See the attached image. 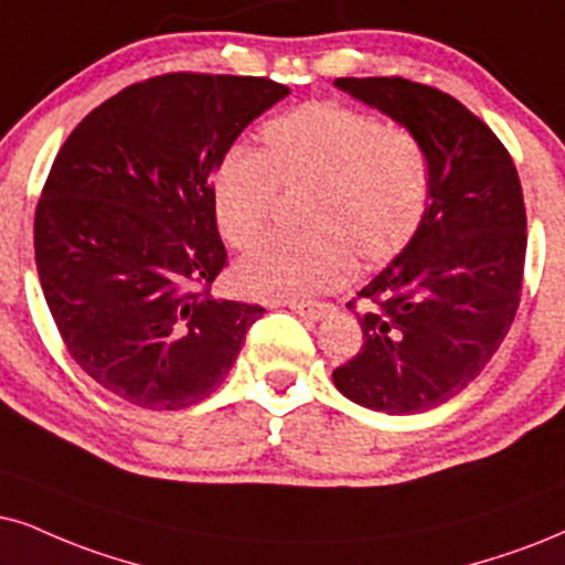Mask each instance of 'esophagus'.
I'll use <instances>...</instances> for the list:
<instances>
[{"label": "esophagus", "instance_id": "esophagus-1", "mask_svg": "<svg viewBox=\"0 0 565 565\" xmlns=\"http://www.w3.org/2000/svg\"><path fill=\"white\" fill-rule=\"evenodd\" d=\"M289 307L297 316H302L307 320H323L328 312H331V305L323 302H289Z\"/></svg>", "mask_w": 565, "mask_h": 565}]
</instances>
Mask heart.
Segmentation results:
<instances>
[{"mask_svg": "<svg viewBox=\"0 0 565 565\" xmlns=\"http://www.w3.org/2000/svg\"><path fill=\"white\" fill-rule=\"evenodd\" d=\"M302 192L299 237H274L234 268L242 295L297 302L339 289L360 266L394 260L423 226L430 161L419 138L335 102L305 104L234 148L213 177V211L232 247L266 232L276 192Z\"/></svg>", "mask_w": 565, "mask_h": 565, "instance_id": "b5f03b06", "label": "heart"}]
</instances>
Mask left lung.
Here are the masks:
<instances>
[{
    "instance_id": "1",
    "label": "left lung",
    "mask_w": 565,
    "mask_h": 565,
    "mask_svg": "<svg viewBox=\"0 0 565 565\" xmlns=\"http://www.w3.org/2000/svg\"><path fill=\"white\" fill-rule=\"evenodd\" d=\"M335 88L414 132L430 161L419 232L356 297L362 347L333 383L354 404L419 414L461 394L516 318L526 211L509 151L454 96L404 77H339ZM347 307H354V299Z\"/></svg>"
}]
</instances>
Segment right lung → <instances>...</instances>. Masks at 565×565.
<instances>
[{
  "label": "right lung",
  "mask_w": 565,
  "mask_h": 565,
  "mask_svg": "<svg viewBox=\"0 0 565 565\" xmlns=\"http://www.w3.org/2000/svg\"><path fill=\"white\" fill-rule=\"evenodd\" d=\"M289 96L268 77L169 73L96 106L35 205L41 289L73 360L142 409H184L224 383L260 305L211 295L226 247L213 171Z\"/></svg>",
  "instance_id": "1"
}]
</instances>
